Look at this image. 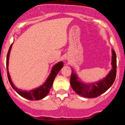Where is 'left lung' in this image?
Here are the masks:
<instances>
[{
    "label": "left lung",
    "instance_id": "left-lung-1",
    "mask_svg": "<svg viewBox=\"0 0 125 125\" xmlns=\"http://www.w3.org/2000/svg\"><path fill=\"white\" fill-rule=\"evenodd\" d=\"M111 52L112 69L105 78L96 82L91 83H85L83 82L82 81L80 80L78 74L72 69L70 79L71 86L78 94L85 98H96L106 92L112 86L115 80L116 74V56L113 49H111Z\"/></svg>",
    "mask_w": 125,
    "mask_h": 125
}]
</instances>
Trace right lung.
<instances>
[{"label":"right lung","instance_id":"right-lung-1","mask_svg":"<svg viewBox=\"0 0 125 125\" xmlns=\"http://www.w3.org/2000/svg\"><path fill=\"white\" fill-rule=\"evenodd\" d=\"M13 43L10 45L8 53H7V62H6V66H7V76H8V79L9 81V83L10 84L11 86L12 87L13 89L15 90L17 93L19 94L20 96H21L22 97L24 98H26L27 100H41L42 98H45L46 96L47 95V94L49 93L51 88L52 86L53 82L55 78H56V75L57 73L59 72V71L62 69V68L63 67L64 63L63 62L60 61L59 62H57V64L53 66L52 68L50 74L49 75L46 81L42 85H41V86L36 88L35 89H33L31 91H24L22 89H18L17 87L15 86L14 83L12 81V79L10 78V76L9 73V56L11 48L12 46Z\"/></svg>","mask_w":125,"mask_h":125}]
</instances>
